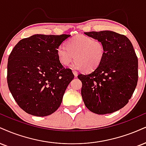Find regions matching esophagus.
<instances>
[{
	"label": "esophagus",
	"mask_w": 146,
	"mask_h": 146,
	"mask_svg": "<svg viewBox=\"0 0 146 146\" xmlns=\"http://www.w3.org/2000/svg\"><path fill=\"white\" fill-rule=\"evenodd\" d=\"M73 75H75V77H77L78 76V72H77L76 71H73Z\"/></svg>",
	"instance_id": "esophagus-1"
}]
</instances>
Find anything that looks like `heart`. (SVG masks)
Wrapping results in <instances>:
<instances>
[{
    "label": "heart",
    "mask_w": 146,
    "mask_h": 146,
    "mask_svg": "<svg viewBox=\"0 0 146 146\" xmlns=\"http://www.w3.org/2000/svg\"><path fill=\"white\" fill-rule=\"evenodd\" d=\"M66 46H59L56 50L59 62L63 66H68L75 58L73 68L90 72L95 70L105 58L103 41L86 35H79L70 38Z\"/></svg>",
    "instance_id": "1"
}]
</instances>
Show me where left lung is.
Here are the masks:
<instances>
[{"instance_id": "8db88e82", "label": "left lung", "mask_w": 146, "mask_h": 146, "mask_svg": "<svg viewBox=\"0 0 146 146\" xmlns=\"http://www.w3.org/2000/svg\"><path fill=\"white\" fill-rule=\"evenodd\" d=\"M103 41L105 55L101 64L88 74H80L82 99L96 114L111 113L127 104L138 81V59L125 35L113 31L84 33Z\"/></svg>"}]
</instances>
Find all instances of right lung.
Segmentation results:
<instances>
[{
  "mask_svg": "<svg viewBox=\"0 0 146 146\" xmlns=\"http://www.w3.org/2000/svg\"><path fill=\"white\" fill-rule=\"evenodd\" d=\"M70 35H35L23 38L8 58L7 84L13 99L26 113L47 116L58 109L74 78L62 66L56 50Z\"/></svg>",
  "mask_w": 146,
  "mask_h": 146,
  "instance_id": "1",
  "label": "right lung"
}]
</instances>
